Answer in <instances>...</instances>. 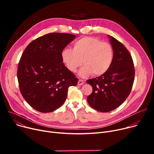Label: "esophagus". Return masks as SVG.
<instances>
[{"label":"esophagus","instance_id":"esophagus-1","mask_svg":"<svg viewBox=\"0 0 154 154\" xmlns=\"http://www.w3.org/2000/svg\"><path fill=\"white\" fill-rule=\"evenodd\" d=\"M84 84V82L82 80H81V79H79V81H78V85H82Z\"/></svg>","mask_w":154,"mask_h":154}]
</instances>
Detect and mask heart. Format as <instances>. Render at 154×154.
<instances>
[{"label": "heart", "mask_w": 154, "mask_h": 154, "mask_svg": "<svg viewBox=\"0 0 154 154\" xmlns=\"http://www.w3.org/2000/svg\"><path fill=\"white\" fill-rule=\"evenodd\" d=\"M62 62L67 69L75 72L79 67L84 66L79 75L87 77L93 74L100 76L110 69L114 57V48L110 44L99 38L86 36L79 38L73 44V49L65 48L61 52Z\"/></svg>", "instance_id": "b5f03b06"}]
</instances>
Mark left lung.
<instances>
[{
  "label": "left lung",
  "mask_w": 154,
  "mask_h": 154,
  "mask_svg": "<svg viewBox=\"0 0 154 154\" xmlns=\"http://www.w3.org/2000/svg\"><path fill=\"white\" fill-rule=\"evenodd\" d=\"M109 37L114 52L110 69L104 74L87 80L93 88L87 102L91 107L102 112L116 109L126 100L135 77L134 62L128 51L116 38Z\"/></svg>",
  "instance_id": "8db88e82"
}]
</instances>
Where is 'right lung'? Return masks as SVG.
Here are the masks:
<instances>
[{
	"label": "right lung",
	"mask_w": 154,
	"mask_h": 154,
	"mask_svg": "<svg viewBox=\"0 0 154 154\" xmlns=\"http://www.w3.org/2000/svg\"><path fill=\"white\" fill-rule=\"evenodd\" d=\"M75 35L54 32L32 41L24 50L18 64L20 93L35 110L51 112L66 101L69 87L78 79L63 64L61 52Z\"/></svg>",
	"instance_id": "right-lung-1"
}]
</instances>
